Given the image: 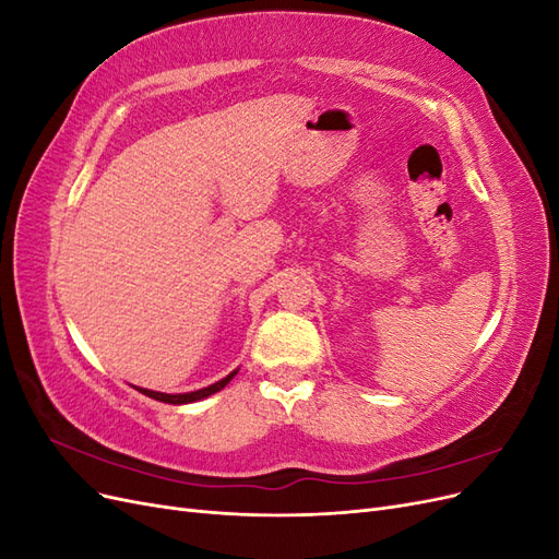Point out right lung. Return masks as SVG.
<instances>
[{"label": "right lung", "instance_id": "right-lung-1", "mask_svg": "<svg viewBox=\"0 0 559 559\" xmlns=\"http://www.w3.org/2000/svg\"><path fill=\"white\" fill-rule=\"evenodd\" d=\"M238 376V368L233 370V373H228L226 378H222L218 382H214V384H210V386H202V389H198V392H186V394H163V392H154V389H144V386H134L138 389V392H142L144 396H148V399H156V401H163V403H173V405H183V403H195V401H202V399H207V396H212V394H216V392H222V389Z\"/></svg>", "mask_w": 559, "mask_h": 559}]
</instances>
